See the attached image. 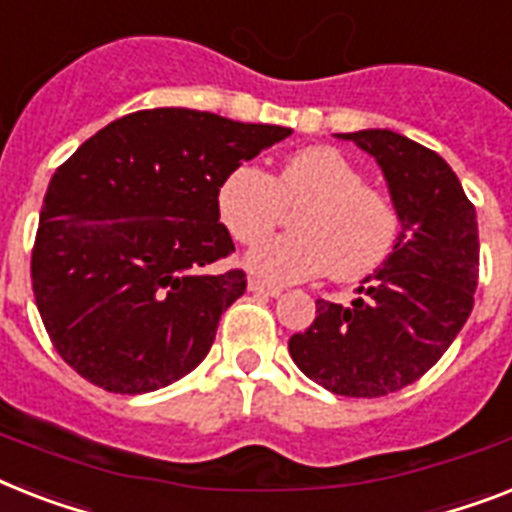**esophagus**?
<instances>
[{
	"label": "esophagus",
	"mask_w": 512,
	"mask_h": 512,
	"mask_svg": "<svg viewBox=\"0 0 512 512\" xmlns=\"http://www.w3.org/2000/svg\"><path fill=\"white\" fill-rule=\"evenodd\" d=\"M249 292L263 294V297H278V294H281V289H278V286L265 284V281H257V278H249Z\"/></svg>",
	"instance_id": "34e87169"
}]
</instances>
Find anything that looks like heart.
<instances>
[{
	"mask_svg": "<svg viewBox=\"0 0 512 512\" xmlns=\"http://www.w3.org/2000/svg\"><path fill=\"white\" fill-rule=\"evenodd\" d=\"M289 236L249 249L247 268L273 284L305 281L323 270L357 281L389 260L402 231L394 199L365 184V173L334 147H307L281 162L276 176L239 165L220 181L218 215L236 242L252 244L278 226L284 207Z\"/></svg>",
	"mask_w": 512,
	"mask_h": 512,
	"instance_id": "1",
	"label": "heart"
}]
</instances>
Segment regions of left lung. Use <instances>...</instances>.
Instances as JSON below:
<instances>
[{"mask_svg":"<svg viewBox=\"0 0 512 512\" xmlns=\"http://www.w3.org/2000/svg\"><path fill=\"white\" fill-rule=\"evenodd\" d=\"M336 136L376 157L402 231L350 307L315 302V321L289 339V355L328 392L371 400L418 381L460 334L479 284V226L436 152L386 128Z\"/></svg>","mask_w":512,"mask_h":512,"instance_id":"1","label":"left lung"}]
</instances>
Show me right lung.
<instances>
[{"label":"right lung","mask_w":512,"mask_h":512,"mask_svg":"<svg viewBox=\"0 0 512 512\" xmlns=\"http://www.w3.org/2000/svg\"><path fill=\"white\" fill-rule=\"evenodd\" d=\"M292 128L213 112H131L86 139L44 194L33 297L54 350L94 386L144 394L210 352L247 289L218 215L220 181Z\"/></svg>","instance_id":"right-lung-1"}]
</instances>
